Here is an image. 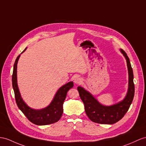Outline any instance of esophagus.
<instances>
[{"label": "esophagus", "mask_w": 146, "mask_h": 146, "mask_svg": "<svg viewBox=\"0 0 146 146\" xmlns=\"http://www.w3.org/2000/svg\"><path fill=\"white\" fill-rule=\"evenodd\" d=\"M74 82L76 84H80L82 82V78L79 77H76L75 79H74Z\"/></svg>", "instance_id": "obj_1"}]
</instances>
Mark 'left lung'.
<instances>
[{
    "mask_svg": "<svg viewBox=\"0 0 146 146\" xmlns=\"http://www.w3.org/2000/svg\"><path fill=\"white\" fill-rule=\"evenodd\" d=\"M120 50L126 59L129 75L128 90L123 100L113 105L105 106L100 104L93 95L83 87H77L80 97L84 104L85 113L89 119L94 123L106 124L116 123L128 111L133 102L134 95L133 71L128 56L123 49H120Z\"/></svg>",
    "mask_w": 146,
    "mask_h": 146,
    "instance_id": "8db88e82",
    "label": "left lung"
}]
</instances>
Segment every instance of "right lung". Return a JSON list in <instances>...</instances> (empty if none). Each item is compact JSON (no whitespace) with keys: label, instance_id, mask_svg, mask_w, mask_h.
<instances>
[{"label":"right lung","instance_id":"add662e5","mask_svg":"<svg viewBox=\"0 0 146 146\" xmlns=\"http://www.w3.org/2000/svg\"><path fill=\"white\" fill-rule=\"evenodd\" d=\"M27 48L22 52L26 50ZM20 55L17 57L13 66L12 74V86L17 105L19 109L26 116L28 119L36 125H47L54 123L60 119L63 113V103L64 102L67 93L74 86L73 82H69L59 88L56 92L51 103L47 107L41 110H34L29 107L21 97L17 85V63Z\"/></svg>","mask_w":146,"mask_h":146}]
</instances>
